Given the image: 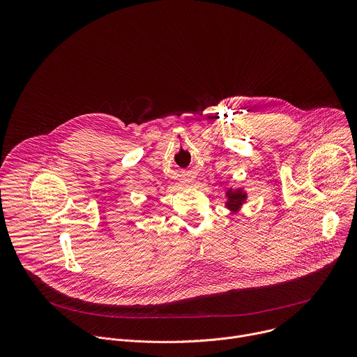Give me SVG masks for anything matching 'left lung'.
<instances>
[{"label": "left lung", "mask_w": 357, "mask_h": 357, "mask_svg": "<svg viewBox=\"0 0 357 357\" xmlns=\"http://www.w3.org/2000/svg\"><path fill=\"white\" fill-rule=\"evenodd\" d=\"M226 195H227V197H229V202L226 203V205H227L231 211H237V209L241 206V203L245 200V193H243L241 189H237V190L229 189Z\"/></svg>", "instance_id": "8db88e82"}]
</instances>
